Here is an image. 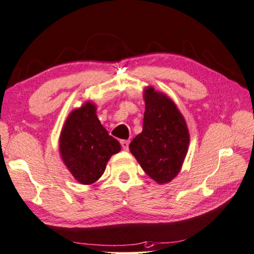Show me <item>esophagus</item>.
Wrapping results in <instances>:
<instances>
[{
  "mask_svg": "<svg viewBox=\"0 0 254 254\" xmlns=\"http://www.w3.org/2000/svg\"><path fill=\"white\" fill-rule=\"evenodd\" d=\"M128 143H130V140H121V146L124 150L128 149Z\"/></svg>",
  "mask_w": 254,
  "mask_h": 254,
  "instance_id": "esophagus-1",
  "label": "esophagus"
}]
</instances>
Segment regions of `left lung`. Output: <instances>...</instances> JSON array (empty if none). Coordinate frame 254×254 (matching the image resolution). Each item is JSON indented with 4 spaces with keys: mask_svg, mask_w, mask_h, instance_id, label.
I'll use <instances>...</instances> for the list:
<instances>
[{
    "mask_svg": "<svg viewBox=\"0 0 254 254\" xmlns=\"http://www.w3.org/2000/svg\"><path fill=\"white\" fill-rule=\"evenodd\" d=\"M145 104L142 132L128 148L151 179L166 184L179 173L186 157L188 128L177 106L165 94L147 88Z\"/></svg>",
    "mask_w": 254,
    "mask_h": 254,
    "instance_id": "1",
    "label": "left lung"
}]
</instances>
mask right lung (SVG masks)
<instances>
[{"instance_id": "right-lung-1", "label": "right lung", "mask_w": 254, "mask_h": 254, "mask_svg": "<svg viewBox=\"0 0 254 254\" xmlns=\"http://www.w3.org/2000/svg\"><path fill=\"white\" fill-rule=\"evenodd\" d=\"M66 166L78 183L91 185L103 176L106 164L121 145L108 134L96 115V106L86 103L68 116L59 140Z\"/></svg>"}]
</instances>
